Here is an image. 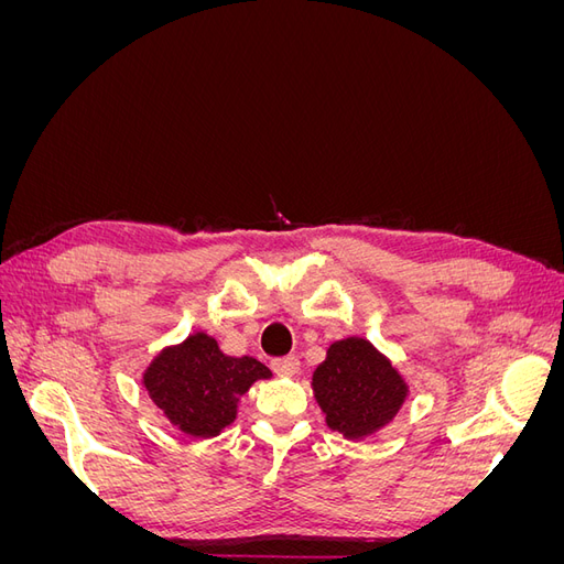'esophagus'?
Instances as JSON below:
<instances>
[{"label":"esophagus","instance_id":"esophagus-1","mask_svg":"<svg viewBox=\"0 0 564 564\" xmlns=\"http://www.w3.org/2000/svg\"><path fill=\"white\" fill-rule=\"evenodd\" d=\"M270 369L278 373V377H296L301 362L296 355H286V357H275V360L270 362Z\"/></svg>","mask_w":564,"mask_h":564}]
</instances>
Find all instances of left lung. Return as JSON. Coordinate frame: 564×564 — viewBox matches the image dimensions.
Masks as SVG:
<instances>
[{"mask_svg":"<svg viewBox=\"0 0 564 564\" xmlns=\"http://www.w3.org/2000/svg\"><path fill=\"white\" fill-rule=\"evenodd\" d=\"M311 386L324 421L346 440L377 435L409 398V383L398 367L362 336L334 340Z\"/></svg>","mask_w":564,"mask_h":564,"instance_id":"1","label":"left lung"}]
</instances>
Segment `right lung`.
Listing matches in <instances>:
<instances>
[{
    "label": "right lung",
    "mask_w": 564,
    "mask_h": 564,
    "mask_svg": "<svg viewBox=\"0 0 564 564\" xmlns=\"http://www.w3.org/2000/svg\"><path fill=\"white\" fill-rule=\"evenodd\" d=\"M272 371L253 357H230L207 332L162 348L143 371V388L183 435L209 440L237 419L245 392Z\"/></svg>",
    "instance_id": "add662e5"
}]
</instances>
